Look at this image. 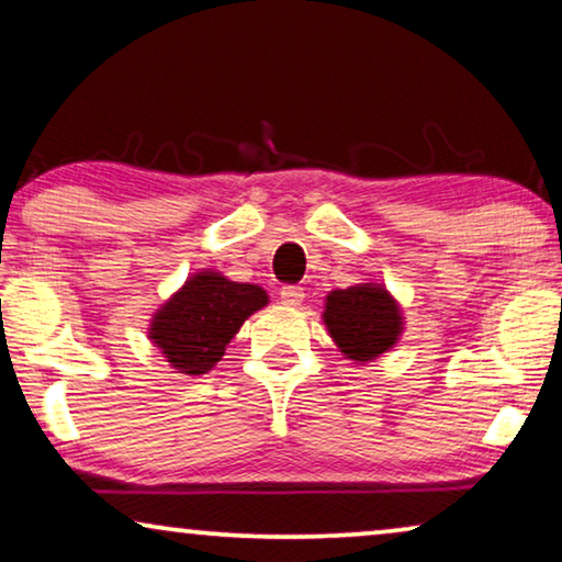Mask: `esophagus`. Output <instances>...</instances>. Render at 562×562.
Here are the masks:
<instances>
[{
  "instance_id": "esophagus-1",
  "label": "esophagus",
  "mask_w": 562,
  "mask_h": 562,
  "mask_svg": "<svg viewBox=\"0 0 562 562\" xmlns=\"http://www.w3.org/2000/svg\"><path fill=\"white\" fill-rule=\"evenodd\" d=\"M304 302V289L302 286H283L281 289V304L299 306Z\"/></svg>"
}]
</instances>
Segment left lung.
I'll return each mask as SVG.
<instances>
[{"instance_id": "1", "label": "left lung", "mask_w": 562, "mask_h": 562, "mask_svg": "<svg viewBox=\"0 0 562 562\" xmlns=\"http://www.w3.org/2000/svg\"><path fill=\"white\" fill-rule=\"evenodd\" d=\"M322 319L342 356L356 363L383 356L404 333L398 302L381 283H356L329 291Z\"/></svg>"}]
</instances>
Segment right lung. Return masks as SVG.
Masks as SVG:
<instances>
[{
  "label": "right lung",
  "instance_id": "right-lung-1",
  "mask_svg": "<svg viewBox=\"0 0 562 562\" xmlns=\"http://www.w3.org/2000/svg\"><path fill=\"white\" fill-rule=\"evenodd\" d=\"M266 304L268 294L258 283L199 271L153 314L148 337L176 373L202 375L222 360L243 322Z\"/></svg>",
  "mask_w": 562,
  "mask_h": 562
}]
</instances>
